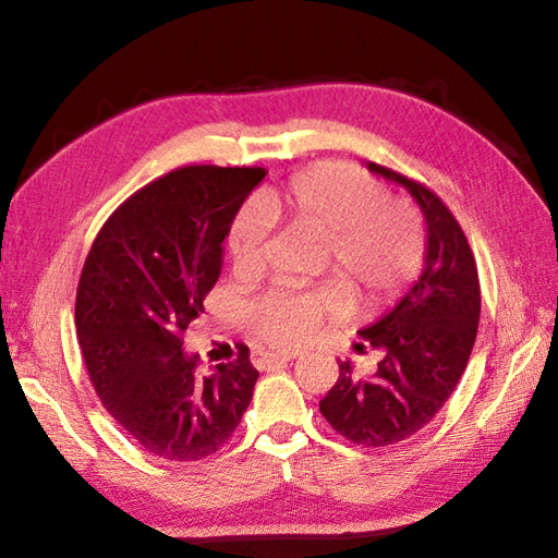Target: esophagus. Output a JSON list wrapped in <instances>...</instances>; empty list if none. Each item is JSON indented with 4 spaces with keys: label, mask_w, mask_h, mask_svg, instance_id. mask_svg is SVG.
<instances>
[{
    "label": "esophagus",
    "mask_w": 558,
    "mask_h": 558,
    "mask_svg": "<svg viewBox=\"0 0 558 558\" xmlns=\"http://www.w3.org/2000/svg\"><path fill=\"white\" fill-rule=\"evenodd\" d=\"M295 359V353H272V351H253L251 361L258 369H275Z\"/></svg>",
    "instance_id": "esophagus-1"
}]
</instances>
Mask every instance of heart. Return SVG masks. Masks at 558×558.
Here are the masks:
<instances>
[{
	"label": "heart",
	"instance_id": "obj_1",
	"mask_svg": "<svg viewBox=\"0 0 558 558\" xmlns=\"http://www.w3.org/2000/svg\"><path fill=\"white\" fill-rule=\"evenodd\" d=\"M258 205L263 214L246 205L230 226L232 263L244 279L265 272L269 218L324 240L335 291L349 310L393 298L424 260V228L416 214L402 202L386 199L381 185L351 165H316L283 189L260 193ZM330 312L335 302L328 295L275 286L244 302L242 324L251 340L295 349Z\"/></svg>",
	"mask_w": 558,
	"mask_h": 558
}]
</instances>
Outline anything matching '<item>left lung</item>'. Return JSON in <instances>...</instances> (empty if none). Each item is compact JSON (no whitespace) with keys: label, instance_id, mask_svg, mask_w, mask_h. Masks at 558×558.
I'll return each mask as SVG.
<instances>
[{"label":"left lung","instance_id":"1","mask_svg":"<svg viewBox=\"0 0 558 558\" xmlns=\"http://www.w3.org/2000/svg\"><path fill=\"white\" fill-rule=\"evenodd\" d=\"M367 170L400 183L426 218V265L418 281L377 324L363 328L356 351L381 353L375 375L353 377L349 361L318 402L328 424L353 445L386 447L428 426L465 373L480 326V277L465 232L426 185L388 167Z\"/></svg>","mask_w":558,"mask_h":558}]
</instances>
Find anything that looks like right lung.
<instances>
[{
  "mask_svg": "<svg viewBox=\"0 0 558 558\" xmlns=\"http://www.w3.org/2000/svg\"><path fill=\"white\" fill-rule=\"evenodd\" d=\"M263 167L191 165L130 195L97 232L76 291L90 381L132 440L185 463L221 449L248 408L258 369L248 347L202 369L183 330L205 312L223 240Z\"/></svg>",
  "mask_w": 558,
  "mask_h": 558,
  "instance_id": "right-lung-1",
  "label": "right lung"
}]
</instances>
